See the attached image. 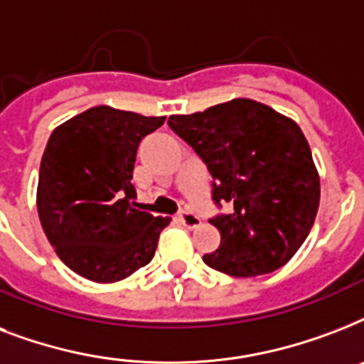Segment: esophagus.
<instances>
[{
	"instance_id": "obj_1",
	"label": "esophagus",
	"mask_w": 364,
	"mask_h": 364,
	"mask_svg": "<svg viewBox=\"0 0 364 364\" xmlns=\"http://www.w3.org/2000/svg\"><path fill=\"white\" fill-rule=\"evenodd\" d=\"M179 221L187 228H196L200 225V217L194 215L193 211H181L179 213Z\"/></svg>"
}]
</instances>
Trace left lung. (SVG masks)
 Masks as SVG:
<instances>
[{"instance_id": "obj_1", "label": "left lung", "mask_w": 364, "mask_h": 364, "mask_svg": "<svg viewBox=\"0 0 364 364\" xmlns=\"http://www.w3.org/2000/svg\"><path fill=\"white\" fill-rule=\"evenodd\" d=\"M168 124L204 160L213 200L232 202L211 219L219 249L204 255L234 277L270 274L293 259L316 221L321 183L300 126L268 105L236 98Z\"/></svg>"}]
</instances>
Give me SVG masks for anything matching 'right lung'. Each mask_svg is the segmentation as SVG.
<instances>
[{
  "instance_id": "obj_1",
  "label": "right lung",
  "mask_w": 364,
  "mask_h": 364,
  "mask_svg": "<svg viewBox=\"0 0 364 364\" xmlns=\"http://www.w3.org/2000/svg\"><path fill=\"white\" fill-rule=\"evenodd\" d=\"M96 105L54 128L43 153L37 213L68 268L96 283H115L151 262L170 217L137 210L130 183L137 145L164 124Z\"/></svg>"
}]
</instances>
